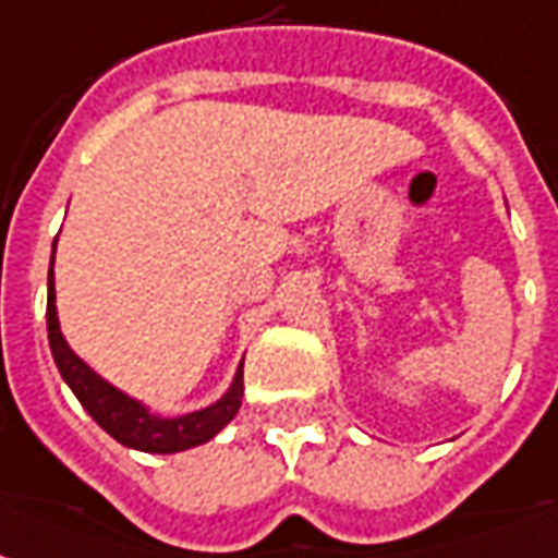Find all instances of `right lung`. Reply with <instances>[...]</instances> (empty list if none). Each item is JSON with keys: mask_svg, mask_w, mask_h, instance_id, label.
I'll list each match as a JSON object with an SVG mask.
<instances>
[{"mask_svg": "<svg viewBox=\"0 0 558 558\" xmlns=\"http://www.w3.org/2000/svg\"><path fill=\"white\" fill-rule=\"evenodd\" d=\"M52 252H56V246H52ZM47 332H50L52 360L59 365L64 384L71 386L73 396L80 398V404L88 410V416L95 418L109 437H116L121 446H130V449L140 451H157V454L193 449V446L207 442L214 434L226 428L231 418H234V413L240 410V398H243V365L238 368V377H234V384H231V389L226 392L222 401L198 410V413H186V416L178 418L154 416V413L142 408L140 401H133L124 392H118L116 386H109L104 377H97L68 348L62 329H59L52 267L50 279H47Z\"/></svg>", "mask_w": 558, "mask_h": 558, "instance_id": "right-lung-1", "label": "right lung"}]
</instances>
